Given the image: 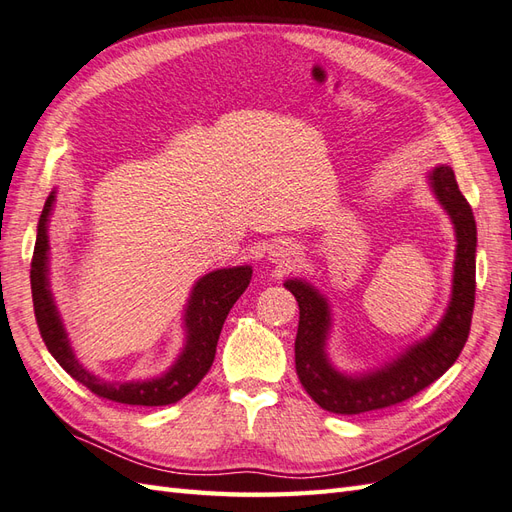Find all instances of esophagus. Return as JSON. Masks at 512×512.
<instances>
[{
    "label": "esophagus",
    "instance_id": "esophagus-1",
    "mask_svg": "<svg viewBox=\"0 0 512 512\" xmlns=\"http://www.w3.org/2000/svg\"><path fill=\"white\" fill-rule=\"evenodd\" d=\"M268 257L272 264H279V266H290L294 257H296V251L294 246L290 242H274L270 248H268Z\"/></svg>",
    "mask_w": 512,
    "mask_h": 512
}]
</instances>
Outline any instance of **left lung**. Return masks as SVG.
I'll return each instance as SVG.
<instances>
[{"mask_svg": "<svg viewBox=\"0 0 512 512\" xmlns=\"http://www.w3.org/2000/svg\"><path fill=\"white\" fill-rule=\"evenodd\" d=\"M426 183L454 227L452 292L441 320L426 337L402 348L376 368L361 372L339 370L329 355L333 333L331 300L307 279H285L300 309L296 333V374L305 391L322 409L337 415L365 411L409 400L448 372L467 342L476 294V220L458 190L454 170L439 164L426 173Z\"/></svg>", "mask_w": 512, "mask_h": 512, "instance_id": "left-lung-1", "label": "left lung"}]
</instances>
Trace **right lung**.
I'll return each mask as SVG.
<instances>
[{"mask_svg": "<svg viewBox=\"0 0 512 512\" xmlns=\"http://www.w3.org/2000/svg\"><path fill=\"white\" fill-rule=\"evenodd\" d=\"M56 194V188L49 192L41 220H38L30 270L36 322L51 357L75 381H80L90 391L106 400L136 406H164L179 402L186 393H190L203 381V376L212 368L222 324H225L235 300L244 294L248 283H251L253 266L244 264L218 268L194 281L181 316L183 346L175 361L162 374L136 378V381H108V378H101L93 370H88L77 359L67 326H64L62 313L58 309L56 296L51 292L49 220L51 214H54Z\"/></svg>", "mask_w": 512, "mask_h": 512, "instance_id": "1", "label": "right lung"}]
</instances>
